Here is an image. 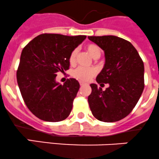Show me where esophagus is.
<instances>
[{"label":"esophagus","mask_w":159,"mask_h":159,"mask_svg":"<svg viewBox=\"0 0 159 159\" xmlns=\"http://www.w3.org/2000/svg\"><path fill=\"white\" fill-rule=\"evenodd\" d=\"M84 84H85V83L84 82H83V81H80V85H84Z\"/></svg>","instance_id":"34e87169"}]
</instances>
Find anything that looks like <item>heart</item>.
I'll return each mask as SVG.
<instances>
[{
	"mask_svg": "<svg viewBox=\"0 0 159 159\" xmlns=\"http://www.w3.org/2000/svg\"><path fill=\"white\" fill-rule=\"evenodd\" d=\"M85 50L94 59L99 57L100 55H101V50H100V48L94 43H89L86 45ZM77 53H78L77 50H74L70 53V57H69V63L71 65L75 64ZM95 75H96V70L95 68H85V67H79L73 71V76L81 81H89Z\"/></svg>",
	"mask_w": 159,
	"mask_h": 159,
	"instance_id": "b5f03b06",
	"label": "heart"
}]
</instances>
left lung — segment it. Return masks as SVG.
Here are the masks:
<instances>
[{"label":"left lung","mask_w":159,"mask_h":159,"mask_svg":"<svg viewBox=\"0 0 159 159\" xmlns=\"http://www.w3.org/2000/svg\"><path fill=\"white\" fill-rule=\"evenodd\" d=\"M105 53L104 67L96 78L98 84H109L102 91L91 84L88 98L94 116L103 122H116L130 113L144 88V63L133 45L115 35L88 36Z\"/></svg>","instance_id":"obj_1"}]
</instances>
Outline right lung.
<instances>
[{
  "mask_svg": "<svg viewBox=\"0 0 159 159\" xmlns=\"http://www.w3.org/2000/svg\"><path fill=\"white\" fill-rule=\"evenodd\" d=\"M85 39L86 35L41 34L22 50L17 81L25 103L39 119L58 122L70 115L80 84L75 78L60 84L57 74L68 70L70 53Z\"/></svg>",
  "mask_w": 159,
  "mask_h": 159,
  "instance_id": "add662e5",
  "label": "right lung"
}]
</instances>
